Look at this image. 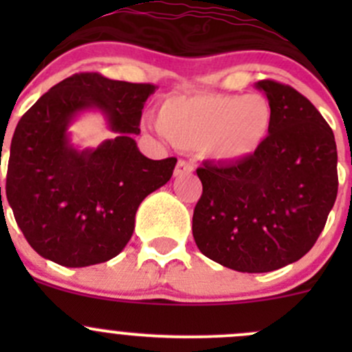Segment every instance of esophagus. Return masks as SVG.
Listing matches in <instances>:
<instances>
[{"label": "esophagus", "instance_id": "esophagus-1", "mask_svg": "<svg viewBox=\"0 0 352 352\" xmlns=\"http://www.w3.org/2000/svg\"><path fill=\"white\" fill-rule=\"evenodd\" d=\"M192 170H194V166L190 165L189 162H186V160H179L175 170H173V175L186 177V175H189V173H192Z\"/></svg>", "mask_w": 352, "mask_h": 352}]
</instances>
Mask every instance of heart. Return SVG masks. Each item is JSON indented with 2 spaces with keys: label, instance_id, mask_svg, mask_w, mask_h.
Listing matches in <instances>:
<instances>
[{
  "label": "heart",
  "instance_id": "obj_1",
  "mask_svg": "<svg viewBox=\"0 0 352 352\" xmlns=\"http://www.w3.org/2000/svg\"><path fill=\"white\" fill-rule=\"evenodd\" d=\"M274 110L261 94L172 95L158 109L163 136L182 150H204L221 163L254 158L271 136Z\"/></svg>",
  "mask_w": 352,
  "mask_h": 352
}]
</instances>
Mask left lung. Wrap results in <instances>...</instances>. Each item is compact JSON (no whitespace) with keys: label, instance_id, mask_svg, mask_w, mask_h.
<instances>
[{"label":"left lung","instance_id":"8db88e82","mask_svg":"<svg viewBox=\"0 0 352 352\" xmlns=\"http://www.w3.org/2000/svg\"><path fill=\"white\" fill-rule=\"evenodd\" d=\"M274 124L242 163L204 162L192 235L211 261L239 272H269L300 261L320 236L337 197L333 133L307 97L262 80Z\"/></svg>","mask_w":352,"mask_h":352}]
</instances>
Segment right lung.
Listing matches in <instances>:
<instances>
[{
    "mask_svg": "<svg viewBox=\"0 0 352 352\" xmlns=\"http://www.w3.org/2000/svg\"><path fill=\"white\" fill-rule=\"evenodd\" d=\"M155 88L78 73L42 95L19 120L6 199L38 255L66 267H87L110 261L129 242L138 208L168 182L177 163L173 156L146 158L133 140ZM90 108L104 113L116 138L80 152L69 143L67 127Z\"/></svg>",
    "mask_w": 352,
    "mask_h": 352,
    "instance_id": "right-lung-1",
    "label": "right lung"
}]
</instances>
